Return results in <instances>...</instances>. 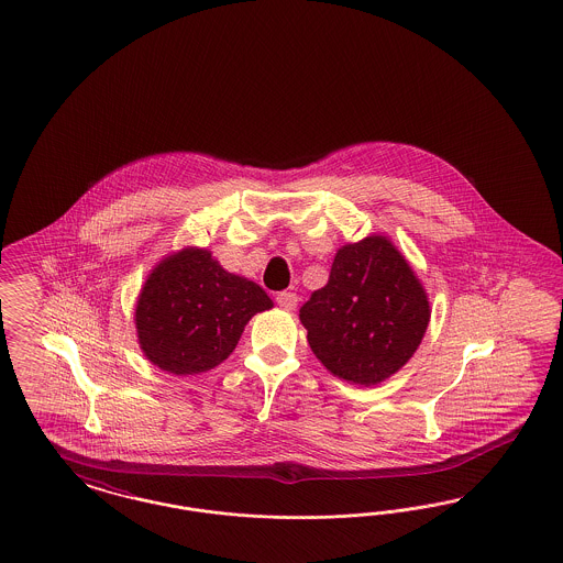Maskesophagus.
Returning <instances> with one entry per match:
<instances>
[{
  "instance_id": "1",
  "label": "esophagus",
  "mask_w": 563,
  "mask_h": 563,
  "mask_svg": "<svg viewBox=\"0 0 563 563\" xmlns=\"http://www.w3.org/2000/svg\"><path fill=\"white\" fill-rule=\"evenodd\" d=\"M297 301H299V297H297L295 292L283 291L276 295V303H278L283 310H289V312L297 308Z\"/></svg>"
}]
</instances>
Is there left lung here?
<instances>
[{
  "label": "left lung",
  "mask_w": 563,
  "mask_h": 563,
  "mask_svg": "<svg viewBox=\"0 0 563 563\" xmlns=\"http://www.w3.org/2000/svg\"><path fill=\"white\" fill-rule=\"evenodd\" d=\"M308 343L333 375L361 385L387 379L419 347L429 301L385 236L339 249L329 283L299 308Z\"/></svg>",
  "instance_id": "1"
}]
</instances>
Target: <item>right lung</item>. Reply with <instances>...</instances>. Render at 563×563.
Returning <instances> with one entry per match:
<instances>
[{
	"instance_id": "right-lung-1",
	"label": "right lung",
	"mask_w": 563,
	"mask_h": 563,
	"mask_svg": "<svg viewBox=\"0 0 563 563\" xmlns=\"http://www.w3.org/2000/svg\"><path fill=\"white\" fill-rule=\"evenodd\" d=\"M272 308L266 291L225 272L209 251L184 249L148 276L135 308L146 358L174 375L225 361L251 316Z\"/></svg>"
}]
</instances>
